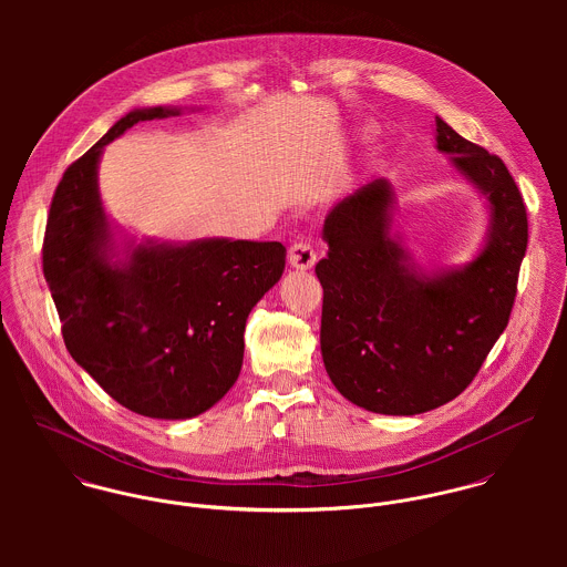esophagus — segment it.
I'll list each match as a JSON object with an SVG mask.
<instances>
[{
	"label": "esophagus",
	"mask_w": 567,
	"mask_h": 567,
	"mask_svg": "<svg viewBox=\"0 0 567 567\" xmlns=\"http://www.w3.org/2000/svg\"><path fill=\"white\" fill-rule=\"evenodd\" d=\"M288 261L297 270H310L317 264V250L308 243H295L288 250Z\"/></svg>",
	"instance_id": "1"
}]
</instances>
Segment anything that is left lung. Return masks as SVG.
Returning <instances> with one entry per match:
<instances>
[{"label": "left lung", "mask_w": 567, "mask_h": 567, "mask_svg": "<svg viewBox=\"0 0 567 567\" xmlns=\"http://www.w3.org/2000/svg\"><path fill=\"white\" fill-rule=\"evenodd\" d=\"M436 151L483 194L485 243L463 266L423 270L393 234L395 194L373 178L333 205L321 353L331 384L378 414H421L458 398L508 324L528 244L522 194L499 157L436 117Z\"/></svg>", "instance_id": "left-lung-1"}]
</instances>
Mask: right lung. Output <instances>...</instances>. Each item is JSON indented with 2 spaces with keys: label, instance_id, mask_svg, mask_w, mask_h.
Returning a JSON list of instances; mask_svg holds the SVG:
<instances>
[{
  "label": "right lung",
  "instance_id": "obj_1",
  "mask_svg": "<svg viewBox=\"0 0 567 567\" xmlns=\"http://www.w3.org/2000/svg\"><path fill=\"white\" fill-rule=\"evenodd\" d=\"M181 111L133 109L117 120L65 169L43 240V275L72 358L117 404L172 421L209 410L236 384L246 319L286 268L281 243L117 238L97 185L104 146Z\"/></svg>",
  "mask_w": 567,
  "mask_h": 567
}]
</instances>
